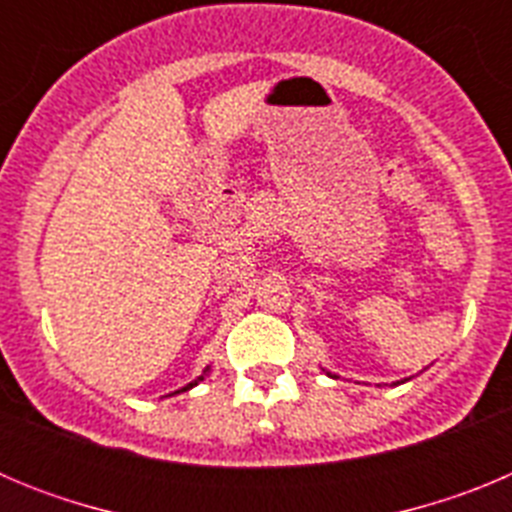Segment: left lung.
Masks as SVG:
<instances>
[{
    "label": "left lung",
    "mask_w": 512,
    "mask_h": 512,
    "mask_svg": "<svg viewBox=\"0 0 512 512\" xmlns=\"http://www.w3.org/2000/svg\"><path fill=\"white\" fill-rule=\"evenodd\" d=\"M328 377H336V374H330V372H328ZM402 382H408V379H402ZM397 384H400V382H397Z\"/></svg>",
    "instance_id": "1"
}]
</instances>
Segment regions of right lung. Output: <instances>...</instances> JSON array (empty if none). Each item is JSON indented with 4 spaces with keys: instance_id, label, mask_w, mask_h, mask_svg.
Returning <instances> with one entry per match:
<instances>
[{
    "instance_id": "obj_1",
    "label": "right lung",
    "mask_w": 512,
    "mask_h": 512,
    "mask_svg": "<svg viewBox=\"0 0 512 512\" xmlns=\"http://www.w3.org/2000/svg\"><path fill=\"white\" fill-rule=\"evenodd\" d=\"M207 372H210V366H207L205 372H202V377H197V379H194V382H189V384H187V387H182V390H176V392H171V395H179V392H187V390H192V387H197V384H200V382H202V379H205V374H207Z\"/></svg>"
}]
</instances>
